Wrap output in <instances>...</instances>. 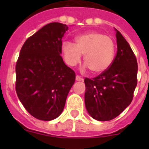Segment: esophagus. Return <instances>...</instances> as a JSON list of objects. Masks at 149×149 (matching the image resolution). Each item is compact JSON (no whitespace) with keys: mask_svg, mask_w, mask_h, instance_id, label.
Listing matches in <instances>:
<instances>
[{"mask_svg":"<svg viewBox=\"0 0 149 149\" xmlns=\"http://www.w3.org/2000/svg\"><path fill=\"white\" fill-rule=\"evenodd\" d=\"M76 80H77V81H83V78L77 75V77H76Z\"/></svg>","mask_w":149,"mask_h":149,"instance_id":"34e87169","label":"esophagus"}]
</instances>
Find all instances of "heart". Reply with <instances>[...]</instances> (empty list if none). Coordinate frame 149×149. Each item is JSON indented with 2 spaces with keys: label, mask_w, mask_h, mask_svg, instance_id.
<instances>
[{
  "label": "heart",
  "mask_w": 149,
  "mask_h": 149,
  "mask_svg": "<svg viewBox=\"0 0 149 149\" xmlns=\"http://www.w3.org/2000/svg\"><path fill=\"white\" fill-rule=\"evenodd\" d=\"M65 63L75 66L84 61L93 73H100L108 69L115 55V42L111 36L91 31L77 36L75 44L64 42L62 46Z\"/></svg>",
  "instance_id": "heart-1"
}]
</instances>
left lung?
Masks as SVG:
<instances>
[{
  "label": "left lung",
  "instance_id": "1",
  "mask_svg": "<svg viewBox=\"0 0 149 149\" xmlns=\"http://www.w3.org/2000/svg\"><path fill=\"white\" fill-rule=\"evenodd\" d=\"M116 31L118 51L111 66L97 77L84 79L86 108L100 121L115 118L132 103L138 82L135 55L120 31Z\"/></svg>",
  "mask_w": 149,
  "mask_h": 149
}]
</instances>
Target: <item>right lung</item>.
<instances>
[{
  "mask_svg": "<svg viewBox=\"0 0 149 149\" xmlns=\"http://www.w3.org/2000/svg\"><path fill=\"white\" fill-rule=\"evenodd\" d=\"M66 24L52 22L30 36L20 51L15 71V91L31 116L51 120L60 115L75 72L65 65L62 53V38Z\"/></svg>",
  "mask_w": 149,
  "mask_h": 149,
  "instance_id": "1",
  "label": "right lung"
}]
</instances>
